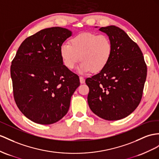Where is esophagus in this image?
I'll list each match as a JSON object with an SVG mask.
<instances>
[{
    "label": "esophagus",
    "instance_id": "1",
    "mask_svg": "<svg viewBox=\"0 0 159 159\" xmlns=\"http://www.w3.org/2000/svg\"><path fill=\"white\" fill-rule=\"evenodd\" d=\"M79 79H80V83L81 84H84L85 83V80H84V79L83 78V76H80Z\"/></svg>",
    "mask_w": 159,
    "mask_h": 159
}]
</instances>
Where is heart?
Instances as JSON below:
<instances>
[{
    "label": "heart",
    "instance_id": "b5f03b06",
    "mask_svg": "<svg viewBox=\"0 0 159 159\" xmlns=\"http://www.w3.org/2000/svg\"><path fill=\"white\" fill-rule=\"evenodd\" d=\"M69 43L60 46L61 59L64 66L70 70L74 68L80 60L82 62L78 68L80 74L103 70L112 54L111 42L105 35L83 32L72 37Z\"/></svg>",
    "mask_w": 159,
    "mask_h": 159
}]
</instances>
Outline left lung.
<instances>
[{"label": "left lung", "mask_w": 159, "mask_h": 159, "mask_svg": "<svg viewBox=\"0 0 159 159\" xmlns=\"http://www.w3.org/2000/svg\"><path fill=\"white\" fill-rule=\"evenodd\" d=\"M99 31L107 35L113 51L106 67L85 80L89 88L87 101L91 110L101 118L119 120L139 105L147 68L140 48L124 30L110 25Z\"/></svg>", "instance_id": "left-lung-1"}]
</instances>
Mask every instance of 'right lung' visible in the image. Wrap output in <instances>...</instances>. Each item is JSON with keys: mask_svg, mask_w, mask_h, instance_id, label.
Masks as SVG:
<instances>
[{"mask_svg": "<svg viewBox=\"0 0 159 159\" xmlns=\"http://www.w3.org/2000/svg\"><path fill=\"white\" fill-rule=\"evenodd\" d=\"M72 31L47 28L23 41L11 66L15 103L35 123H56L66 114L79 76L64 66L60 47Z\"/></svg>", "mask_w": 159, "mask_h": 159, "instance_id": "right-lung-1", "label": "right lung"}]
</instances>
